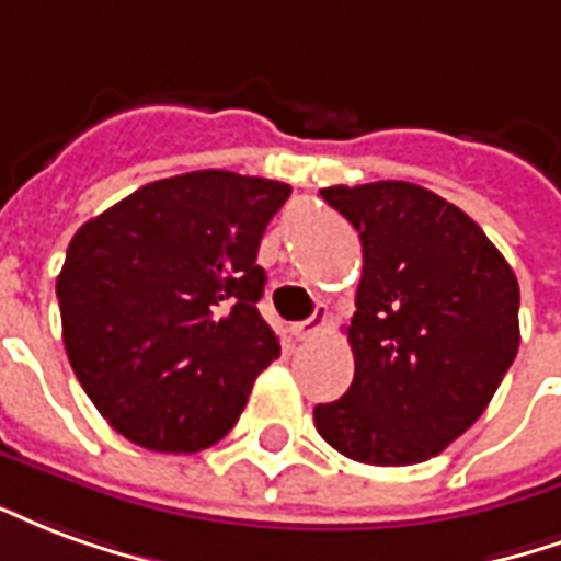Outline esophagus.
Listing matches in <instances>:
<instances>
[{
	"mask_svg": "<svg viewBox=\"0 0 561 561\" xmlns=\"http://www.w3.org/2000/svg\"><path fill=\"white\" fill-rule=\"evenodd\" d=\"M325 322H329V313H325V308H317V313H313L310 320L293 322V325H289V334H293L296 341H310L317 331L325 329Z\"/></svg>",
	"mask_w": 561,
	"mask_h": 561,
	"instance_id": "34e87169",
	"label": "esophagus"
}]
</instances>
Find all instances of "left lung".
Wrapping results in <instances>:
<instances>
[{"mask_svg":"<svg viewBox=\"0 0 561 561\" xmlns=\"http://www.w3.org/2000/svg\"><path fill=\"white\" fill-rule=\"evenodd\" d=\"M362 236V284L346 329L355 376L313 424L370 466L431 460L496 394L520 346V286L476 220L412 182L322 187Z\"/></svg>","mask_w":561,"mask_h":561,"instance_id":"left-lung-1","label":"left lung"}]
</instances>
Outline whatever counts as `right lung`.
Listing matches in <instances>:
<instances>
[{"instance_id":"1","label":"right lung","mask_w":561,"mask_h":561,"mask_svg":"<svg viewBox=\"0 0 561 561\" xmlns=\"http://www.w3.org/2000/svg\"><path fill=\"white\" fill-rule=\"evenodd\" d=\"M293 187L196 170L142 185L73 232L56 277L68 362L140 448L194 454L239 421L280 355L256 251Z\"/></svg>"}]
</instances>
